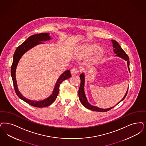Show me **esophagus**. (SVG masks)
Segmentation results:
<instances>
[{
	"instance_id": "1",
	"label": "esophagus",
	"mask_w": 146,
	"mask_h": 146,
	"mask_svg": "<svg viewBox=\"0 0 146 146\" xmlns=\"http://www.w3.org/2000/svg\"><path fill=\"white\" fill-rule=\"evenodd\" d=\"M78 70L77 68H72L71 70H70V73L72 74V76H75L77 73H78Z\"/></svg>"
}]
</instances>
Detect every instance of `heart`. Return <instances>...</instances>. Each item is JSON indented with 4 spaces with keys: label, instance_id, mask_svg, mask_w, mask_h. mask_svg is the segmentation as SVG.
I'll list each match as a JSON object with an SVG mask.
<instances>
[{
    "label": "heart",
    "instance_id": "b5f03b06",
    "mask_svg": "<svg viewBox=\"0 0 146 146\" xmlns=\"http://www.w3.org/2000/svg\"><path fill=\"white\" fill-rule=\"evenodd\" d=\"M99 49V46L94 44H86L79 49L80 56L82 58H88L92 55L94 53L93 57L91 59L92 63H97L102 58L104 55V52L103 50Z\"/></svg>",
    "mask_w": 146,
    "mask_h": 146
}]
</instances>
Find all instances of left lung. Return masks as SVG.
Returning <instances> with one entry per match:
<instances>
[{
    "label": "left lung",
    "instance_id": "left-lung-1",
    "mask_svg": "<svg viewBox=\"0 0 146 146\" xmlns=\"http://www.w3.org/2000/svg\"><path fill=\"white\" fill-rule=\"evenodd\" d=\"M112 42V44H113V52H115L116 54V56H118L121 58L124 59L125 61H127V65H128V68L129 71L130 72V70H129V58L128 55L125 53V52L123 50L122 48L120 46V45L118 44V43L115 40H111ZM80 86L79 89V91H78V94H79V100L80 101V102L82 103V104L84 105L86 108H87L89 110H92L94 111H99V112H105V111H109L112 108H113L114 106L111 107L110 108H108V109H102V108H100L99 107H97L96 106H94V105H91V104L89 103V102H88V99L86 98V96L85 95V93L84 91V86H85V73H82L80 75ZM128 91V88L127 89V91L126 92V93L125 94L124 97L123 98L122 100L118 103H119L121 102H122L123 99H124L127 94V92ZM118 103H117L116 105H117ZM115 105V106H116Z\"/></svg>",
    "mask_w": 146,
    "mask_h": 146
}]
</instances>
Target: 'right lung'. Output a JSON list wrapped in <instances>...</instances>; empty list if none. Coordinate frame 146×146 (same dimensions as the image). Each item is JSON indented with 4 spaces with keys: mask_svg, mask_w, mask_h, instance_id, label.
Segmentation results:
<instances>
[{
    "mask_svg": "<svg viewBox=\"0 0 146 146\" xmlns=\"http://www.w3.org/2000/svg\"><path fill=\"white\" fill-rule=\"evenodd\" d=\"M49 33H40L38 34H35L29 37L25 41L22 43L16 49L13 58V62L12 64L11 69V74L13 81V86L15 88V92L17 94L18 97L20 99L23 100L25 102L28 104L37 107V108H43L47 107L49 105H51L52 103L56 99L59 92V87L61 83L64 80H66L71 77L70 70H67L61 74L58 78V80L55 84L54 88L52 94H51L48 98L42 100H32L27 99L24 97L21 94L18 88L17 84L16 78V71L18 64L21 58L22 57L24 54L28 52L30 49L36 46L37 45L40 44H44L42 42L43 41H47L51 40V37L49 36Z\"/></svg>",
    "mask_w": 146,
    "mask_h": 146,
    "instance_id": "add662e5",
    "label": "right lung"
}]
</instances>
